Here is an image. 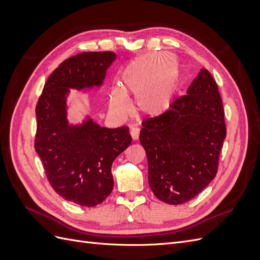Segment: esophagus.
<instances>
[{
	"label": "esophagus",
	"mask_w": 260,
	"mask_h": 260,
	"mask_svg": "<svg viewBox=\"0 0 260 260\" xmlns=\"http://www.w3.org/2000/svg\"><path fill=\"white\" fill-rule=\"evenodd\" d=\"M130 135H131L133 140L137 141L139 139V136H140V129L138 127H132L131 130H130Z\"/></svg>",
	"instance_id": "esophagus-1"
}]
</instances>
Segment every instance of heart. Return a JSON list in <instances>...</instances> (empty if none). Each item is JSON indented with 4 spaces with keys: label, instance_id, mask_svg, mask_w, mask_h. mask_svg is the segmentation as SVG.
Segmentation results:
<instances>
[{
    "label": "heart",
    "instance_id": "b5f03b06",
    "mask_svg": "<svg viewBox=\"0 0 260 260\" xmlns=\"http://www.w3.org/2000/svg\"><path fill=\"white\" fill-rule=\"evenodd\" d=\"M178 78L179 61L175 55L151 53L140 56L122 69L120 89L109 91V109L118 119H124L132 109L128 95H133L141 114L149 118L160 117L172 105Z\"/></svg>",
    "mask_w": 260,
    "mask_h": 260
}]
</instances>
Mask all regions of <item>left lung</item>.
Returning <instances> with one entry per match:
<instances>
[{
	"label": "left lung",
	"mask_w": 260,
	"mask_h": 260,
	"mask_svg": "<svg viewBox=\"0 0 260 260\" xmlns=\"http://www.w3.org/2000/svg\"><path fill=\"white\" fill-rule=\"evenodd\" d=\"M142 124L140 142L154 195L170 205L195 198L215 178L226 135L222 100L208 70L202 68L166 114Z\"/></svg>",
	"instance_id": "obj_1"
}]
</instances>
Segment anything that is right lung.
Wrapping results in <instances>:
<instances>
[{"label": "right lung", "instance_id": "add662e5", "mask_svg": "<svg viewBox=\"0 0 260 260\" xmlns=\"http://www.w3.org/2000/svg\"><path fill=\"white\" fill-rule=\"evenodd\" d=\"M114 52H85L64 60L45 82L38 101L35 148L54 191L83 207L106 200L114 186L112 165L131 143L128 127H101L86 114L68 119L70 89L101 88Z\"/></svg>", "mask_w": 260, "mask_h": 260}]
</instances>
